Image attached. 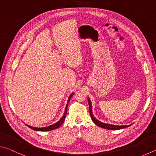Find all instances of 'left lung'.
Wrapping results in <instances>:
<instances>
[{"instance_id":"1","label":"left lung","mask_w":156,"mask_h":156,"mask_svg":"<svg viewBox=\"0 0 156 156\" xmlns=\"http://www.w3.org/2000/svg\"><path fill=\"white\" fill-rule=\"evenodd\" d=\"M88 102H89V112H90V118H91L92 121H93L95 125L98 126L99 127H102V128L104 129H110V130H117V129H123L126 128V127H128L131 125H128V126H115V125H112V124H108L105 123H102L98 120L96 119L94 115H93V112H92V104L90 102V100H89V98H88Z\"/></svg>"}]
</instances>
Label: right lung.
Instances as JSON below:
<instances>
[{"instance_id":"1","label":"right lung","mask_w":156,"mask_h":156,"mask_svg":"<svg viewBox=\"0 0 156 156\" xmlns=\"http://www.w3.org/2000/svg\"><path fill=\"white\" fill-rule=\"evenodd\" d=\"M73 94H74V93H72V94H71L69 96L68 100H67V105H66V109H65L64 114L63 115V117H62L60 119H59V121H57V122L55 123H54L53 125H51V126H48V127H35L30 126H29V125H27V124H26L27 126L29 127V128H30V129L35 130V131H40V132L50 131V130H53V129H55L56 128H58V127H60L62 125V124H63L65 119H66V115H67V106H68V103L69 102V101L71 100V98L72 97V95Z\"/></svg>"}]
</instances>
